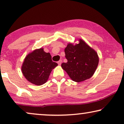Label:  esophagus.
<instances>
[{"instance_id":"1","label":"esophagus","mask_w":124,"mask_h":124,"mask_svg":"<svg viewBox=\"0 0 124 124\" xmlns=\"http://www.w3.org/2000/svg\"><path fill=\"white\" fill-rule=\"evenodd\" d=\"M62 60H59V62H57V64H58L59 65H61V64H62Z\"/></svg>"}]
</instances>
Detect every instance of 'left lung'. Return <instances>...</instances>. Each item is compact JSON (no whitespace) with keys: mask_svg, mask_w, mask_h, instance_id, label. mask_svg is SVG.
I'll list each match as a JSON object with an SVG mask.
<instances>
[{"mask_svg":"<svg viewBox=\"0 0 124 124\" xmlns=\"http://www.w3.org/2000/svg\"><path fill=\"white\" fill-rule=\"evenodd\" d=\"M77 40L78 43H68L64 50L68 62L62 63V68L72 81L80 82L94 75L99 59L96 51L85 40L82 39Z\"/></svg>","mask_w":124,"mask_h":124,"instance_id":"1","label":"left lung"}]
</instances>
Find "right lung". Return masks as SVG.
Here are the masks:
<instances>
[{
	"instance_id": "add662e5",
	"label": "right lung",
	"mask_w": 124,
	"mask_h": 124,
	"mask_svg": "<svg viewBox=\"0 0 124 124\" xmlns=\"http://www.w3.org/2000/svg\"><path fill=\"white\" fill-rule=\"evenodd\" d=\"M58 65L52 61L51 54L43 48L35 49L26 56L21 66L23 76L29 82L37 86L43 85L48 79L52 69Z\"/></svg>"
}]
</instances>
